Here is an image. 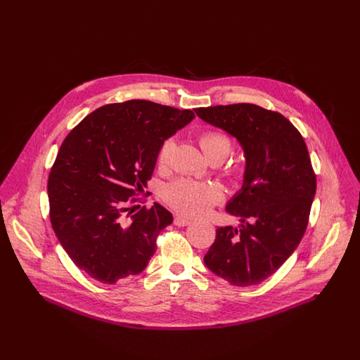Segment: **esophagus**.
Returning a JSON list of instances; mask_svg holds the SVG:
<instances>
[{
  "instance_id": "obj_1",
  "label": "esophagus",
  "mask_w": 360,
  "mask_h": 360,
  "mask_svg": "<svg viewBox=\"0 0 360 360\" xmlns=\"http://www.w3.org/2000/svg\"><path fill=\"white\" fill-rule=\"evenodd\" d=\"M192 221L189 219V218H186V217L184 216H176L174 218V224L176 225V226H186V225H189Z\"/></svg>"
}]
</instances>
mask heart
I'll use <instances>...</instances> for the list:
<instances>
[{"label": "heart", "instance_id": "heart-1", "mask_svg": "<svg viewBox=\"0 0 360 360\" xmlns=\"http://www.w3.org/2000/svg\"><path fill=\"white\" fill-rule=\"evenodd\" d=\"M200 144L210 160L222 161L232 150V139L219 129H209L200 135ZM175 138L169 136L162 141L157 153L160 167H167L175 150ZM225 175L233 181H242L246 175V164L242 161H231L224 167ZM224 198L222 189L213 182H200L181 178L164 189L165 202L176 212L189 217H203L218 205Z\"/></svg>", "mask_w": 360, "mask_h": 360}]
</instances>
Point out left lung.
<instances>
[{"label": "left lung", "mask_w": 360, "mask_h": 360, "mask_svg": "<svg viewBox=\"0 0 360 360\" xmlns=\"http://www.w3.org/2000/svg\"><path fill=\"white\" fill-rule=\"evenodd\" d=\"M206 122L226 131L243 147L246 175L226 212L240 229L219 226L206 266L235 287L273 276L295 252L307 228L316 174L300 132L287 118L256 104L196 108Z\"/></svg>", "instance_id": "8db88e82"}]
</instances>
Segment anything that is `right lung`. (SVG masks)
Listing matches in <instances>:
<instances>
[{
	"label": "right lung",
	"mask_w": 360,
	"mask_h": 360,
	"mask_svg": "<svg viewBox=\"0 0 360 360\" xmlns=\"http://www.w3.org/2000/svg\"><path fill=\"white\" fill-rule=\"evenodd\" d=\"M193 118L192 110L128 100L97 108L61 144L47 185L50 221L90 278L115 284L147 267L172 214L154 203L131 216L129 206L142 200L162 141Z\"/></svg>",
	"instance_id": "right-lung-1"
}]
</instances>
